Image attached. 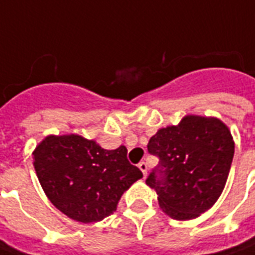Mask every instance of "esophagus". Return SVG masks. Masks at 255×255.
I'll return each mask as SVG.
<instances>
[{
  "label": "esophagus",
  "instance_id": "34e87169",
  "mask_svg": "<svg viewBox=\"0 0 255 255\" xmlns=\"http://www.w3.org/2000/svg\"><path fill=\"white\" fill-rule=\"evenodd\" d=\"M139 168L141 170V172H143V175H147V171H148V166H147V163L145 162H140L139 163Z\"/></svg>",
  "mask_w": 255,
  "mask_h": 255
}]
</instances>
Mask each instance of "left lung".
<instances>
[{"label": "left lung", "instance_id": "obj_1", "mask_svg": "<svg viewBox=\"0 0 255 255\" xmlns=\"http://www.w3.org/2000/svg\"><path fill=\"white\" fill-rule=\"evenodd\" d=\"M148 152L159 158L145 183L159 206L178 221L199 217L217 202L234 156L229 128L215 118L186 116L149 139Z\"/></svg>", "mask_w": 255, "mask_h": 255}]
</instances>
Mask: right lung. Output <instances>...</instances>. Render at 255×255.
<instances>
[{"instance_id": "add662e5", "label": "right lung", "mask_w": 255, "mask_h": 255, "mask_svg": "<svg viewBox=\"0 0 255 255\" xmlns=\"http://www.w3.org/2000/svg\"><path fill=\"white\" fill-rule=\"evenodd\" d=\"M34 170L49 201L77 222H99L118 207L123 192L143 174L127 148L104 149L79 135H50L37 145Z\"/></svg>"}]
</instances>
